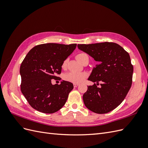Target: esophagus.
I'll return each instance as SVG.
<instances>
[{
  "label": "esophagus",
  "instance_id": "obj_1",
  "mask_svg": "<svg viewBox=\"0 0 148 148\" xmlns=\"http://www.w3.org/2000/svg\"><path fill=\"white\" fill-rule=\"evenodd\" d=\"M78 85H79V84H78V83H74V84H73V86H74L75 88L77 87V86H78Z\"/></svg>",
  "mask_w": 148,
  "mask_h": 148
}]
</instances>
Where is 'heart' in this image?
I'll return each instance as SVG.
<instances>
[{"label": "heart", "mask_w": 148, "mask_h": 148, "mask_svg": "<svg viewBox=\"0 0 148 148\" xmlns=\"http://www.w3.org/2000/svg\"><path fill=\"white\" fill-rule=\"evenodd\" d=\"M88 57V56L84 53H79L76 56V59L80 63H82L83 60L85 57ZM67 64V60H65L63 63H62V67L63 68H65ZM87 77V74L84 72L82 73H77V72H73V71H71L68 73L65 74L64 76V78L65 80L67 82H70L73 83H80L83 82L85 78Z\"/></svg>", "instance_id": "b5f03b06"}]
</instances>
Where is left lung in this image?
Listing matches in <instances>:
<instances>
[{"label":"left lung","instance_id":"left-lung-1","mask_svg":"<svg viewBox=\"0 0 148 148\" xmlns=\"http://www.w3.org/2000/svg\"><path fill=\"white\" fill-rule=\"evenodd\" d=\"M78 47L98 62L88 78L97 83L88 86L84 104L95 113H108L122 102L131 88L133 67L129 53L114 42L78 44ZM99 81L103 82L100 88Z\"/></svg>","mask_w":148,"mask_h":148}]
</instances>
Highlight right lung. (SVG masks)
Instances as JSON below:
<instances>
[{"label": "right lung", "mask_w": 148, "mask_h": 148, "mask_svg": "<svg viewBox=\"0 0 148 148\" xmlns=\"http://www.w3.org/2000/svg\"><path fill=\"white\" fill-rule=\"evenodd\" d=\"M77 47L47 43L31 49L22 62L20 69L21 91L33 109L46 114L60 110L67 100L73 84L62 80L60 84H52L60 74L63 62Z\"/></svg>", "instance_id": "obj_1"}]
</instances>
